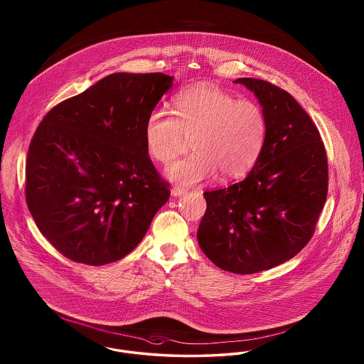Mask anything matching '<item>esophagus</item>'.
I'll list each match as a JSON object with an SVG mask.
<instances>
[{"label":"esophagus","instance_id":"obj_1","mask_svg":"<svg viewBox=\"0 0 364 364\" xmlns=\"http://www.w3.org/2000/svg\"><path fill=\"white\" fill-rule=\"evenodd\" d=\"M184 193H186V190L180 188V187H174L173 190H172V196H181Z\"/></svg>","mask_w":364,"mask_h":364}]
</instances>
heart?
I'll list each match as a JSON object with an SVG mask.
<instances>
[{"label":"heart","mask_w":364,"mask_h":364,"mask_svg":"<svg viewBox=\"0 0 364 364\" xmlns=\"http://www.w3.org/2000/svg\"><path fill=\"white\" fill-rule=\"evenodd\" d=\"M174 114L156 107L144 122L146 149L162 165L173 162L187 138L192 140L195 153L166 171L171 181L195 186L217 171L236 178L255 165L267 134L264 112L257 102L202 83L177 94Z\"/></svg>","instance_id":"heart-1"}]
</instances>
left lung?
Here are the masks:
<instances>
[{
    "instance_id": "left-lung-1",
    "label": "left lung",
    "mask_w": 364,
    "mask_h": 364,
    "mask_svg": "<svg viewBox=\"0 0 364 364\" xmlns=\"http://www.w3.org/2000/svg\"><path fill=\"white\" fill-rule=\"evenodd\" d=\"M267 120L259 156L247 177L206 191L198 242L220 269L252 274L294 258L314 235L328 195V158L318 128L285 90L239 77Z\"/></svg>"
}]
</instances>
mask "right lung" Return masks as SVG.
<instances>
[{
    "instance_id": "add662e5",
    "label": "right lung",
    "mask_w": 364,
    "mask_h": 364,
    "mask_svg": "<svg viewBox=\"0 0 364 364\" xmlns=\"http://www.w3.org/2000/svg\"><path fill=\"white\" fill-rule=\"evenodd\" d=\"M172 86L173 76L164 73H112L54 106L36 128L26 200L41 233L68 259H122L168 202L144 122Z\"/></svg>"
}]
</instances>
